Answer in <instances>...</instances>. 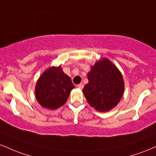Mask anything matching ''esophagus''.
<instances>
[{"mask_svg": "<svg viewBox=\"0 0 156 156\" xmlns=\"http://www.w3.org/2000/svg\"><path fill=\"white\" fill-rule=\"evenodd\" d=\"M83 87H84V86H83V83H79V84H78V88L80 89H83Z\"/></svg>", "mask_w": 156, "mask_h": 156, "instance_id": "34e87169", "label": "esophagus"}]
</instances>
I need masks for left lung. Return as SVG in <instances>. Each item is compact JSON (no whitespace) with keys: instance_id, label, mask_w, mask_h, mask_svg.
I'll list each match as a JSON object with an SVG mask.
<instances>
[{"instance_id":"obj_1","label":"left lung","mask_w":156,"mask_h":156,"mask_svg":"<svg viewBox=\"0 0 156 156\" xmlns=\"http://www.w3.org/2000/svg\"><path fill=\"white\" fill-rule=\"evenodd\" d=\"M83 92L89 104L98 112H108L120 101L124 82L119 69L107 58L95 63L88 73Z\"/></svg>"}]
</instances>
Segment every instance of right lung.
Wrapping results in <instances>:
<instances>
[{
  "instance_id": "right-lung-1",
  "label": "right lung",
  "mask_w": 156,
  "mask_h": 156,
  "mask_svg": "<svg viewBox=\"0 0 156 156\" xmlns=\"http://www.w3.org/2000/svg\"><path fill=\"white\" fill-rule=\"evenodd\" d=\"M75 87L62 67H52L39 77L35 88L36 98L46 108L56 109L65 104Z\"/></svg>"
}]
</instances>
